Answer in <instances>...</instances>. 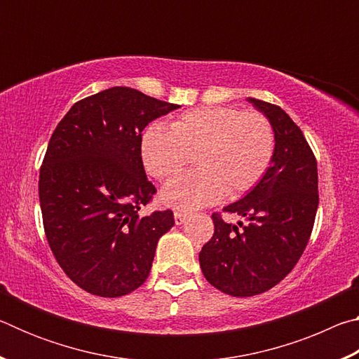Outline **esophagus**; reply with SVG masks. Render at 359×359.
Wrapping results in <instances>:
<instances>
[{
    "mask_svg": "<svg viewBox=\"0 0 359 359\" xmlns=\"http://www.w3.org/2000/svg\"><path fill=\"white\" fill-rule=\"evenodd\" d=\"M188 218V214H185V212H175L174 214V220H175V224H182L185 223V220Z\"/></svg>",
    "mask_w": 359,
    "mask_h": 359,
    "instance_id": "34e87169",
    "label": "esophagus"
}]
</instances>
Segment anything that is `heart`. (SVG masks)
Returning a JSON list of instances; mask_svg holds the SVG:
<instances>
[{"label":"heart","mask_w":359,"mask_h":359,"mask_svg":"<svg viewBox=\"0 0 359 359\" xmlns=\"http://www.w3.org/2000/svg\"><path fill=\"white\" fill-rule=\"evenodd\" d=\"M276 154V131L266 115L238 107H198L179 115L169 130L144 131L141 156L158 180L172 179L196 156L199 169L174 179L161 199L175 209H198L224 193L239 198L257 187Z\"/></svg>","instance_id":"1"}]
</instances>
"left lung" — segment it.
<instances>
[{
	"label": "left lung",
	"instance_id": "8db88e82",
	"mask_svg": "<svg viewBox=\"0 0 359 359\" xmlns=\"http://www.w3.org/2000/svg\"><path fill=\"white\" fill-rule=\"evenodd\" d=\"M276 131L269 171L253 190L223 212L248 218L226 223L212 214L214 236L199 252L208 282L223 293L255 296L283 280L311 239L318 209L317 158L290 115L271 102L248 98Z\"/></svg>",
	"mask_w": 359,
	"mask_h": 359
}]
</instances>
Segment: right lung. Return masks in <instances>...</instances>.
<instances>
[{
	"instance_id": "obj_1",
	"label": "right lung",
	"mask_w": 359,
	"mask_h": 359,
	"mask_svg": "<svg viewBox=\"0 0 359 359\" xmlns=\"http://www.w3.org/2000/svg\"><path fill=\"white\" fill-rule=\"evenodd\" d=\"M180 106L128 87L77 101L52 133L39 171L48 247L87 293L118 297L147 280L172 210L137 214L156 193L141 156L142 130Z\"/></svg>"
}]
</instances>
